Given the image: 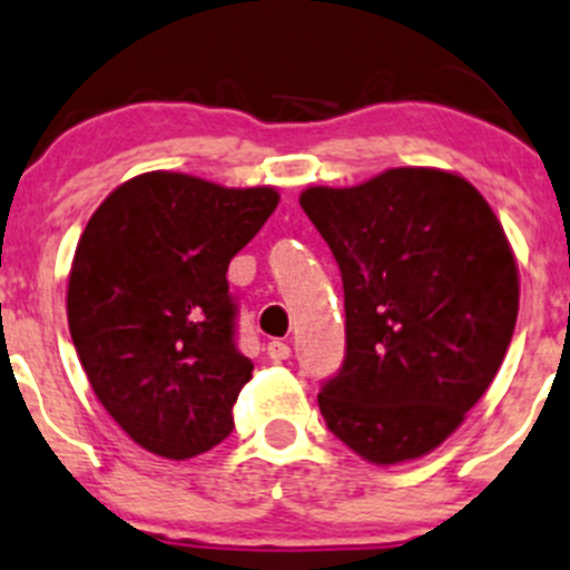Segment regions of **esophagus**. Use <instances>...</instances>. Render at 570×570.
<instances>
[{"instance_id": "34e87169", "label": "esophagus", "mask_w": 570, "mask_h": 570, "mask_svg": "<svg viewBox=\"0 0 570 570\" xmlns=\"http://www.w3.org/2000/svg\"><path fill=\"white\" fill-rule=\"evenodd\" d=\"M266 351H268V360H272V362H285V360H291V345L283 343V340H272Z\"/></svg>"}]
</instances>
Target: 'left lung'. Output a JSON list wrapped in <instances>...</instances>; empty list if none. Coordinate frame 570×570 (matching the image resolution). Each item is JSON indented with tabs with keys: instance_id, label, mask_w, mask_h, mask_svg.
Wrapping results in <instances>:
<instances>
[{
	"instance_id": "1",
	"label": "left lung",
	"mask_w": 570,
	"mask_h": 570,
	"mask_svg": "<svg viewBox=\"0 0 570 570\" xmlns=\"http://www.w3.org/2000/svg\"><path fill=\"white\" fill-rule=\"evenodd\" d=\"M340 266L345 360L318 395L328 431L379 466L436 450L485 395L519 315V266L455 173L395 167L298 197Z\"/></svg>"
}]
</instances>
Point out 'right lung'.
Masks as SVG:
<instances>
[{"label":"right lung","mask_w":570,"mask_h":570,"mask_svg":"<svg viewBox=\"0 0 570 570\" xmlns=\"http://www.w3.org/2000/svg\"><path fill=\"white\" fill-rule=\"evenodd\" d=\"M272 186L137 175L98 205L68 277V326L92 392L150 453L186 461L233 431L252 379L227 266L277 208Z\"/></svg>","instance_id":"1"}]
</instances>
